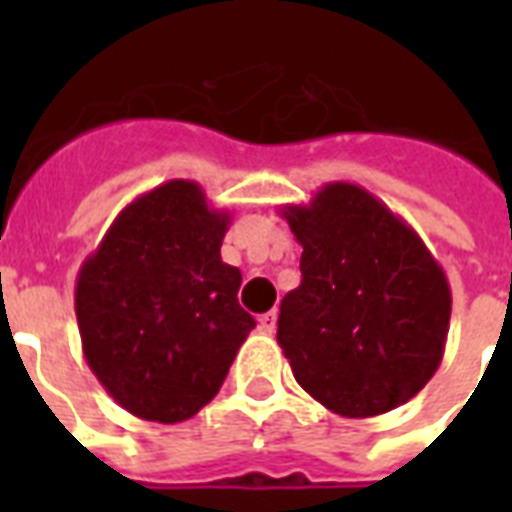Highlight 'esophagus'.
Wrapping results in <instances>:
<instances>
[{
    "label": "esophagus",
    "instance_id": "esophagus-1",
    "mask_svg": "<svg viewBox=\"0 0 512 512\" xmlns=\"http://www.w3.org/2000/svg\"><path fill=\"white\" fill-rule=\"evenodd\" d=\"M276 319H279V313L276 311L263 313V316L257 319V327H260V332H265V335H271L273 329H276Z\"/></svg>",
    "mask_w": 512,
    "mask_h": 512
}]
</instances>
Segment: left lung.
<instances>
[{"label":"left lung","mask_w":512,"mask_h":512,"mask_svg":"<svg viewBox=\"0 0 512 512\" xmlns=\"http://www.w3.org/2000/svg\"><path fill=\"white\" fill-rule=\"evenodd\" d=\"M279 212L303 247V281L281 300L276 335L295 380L342 417L406 404L444 358V268L404 217L356 183H327Z\"/></svg>","instance_id":"1"}]
</instances>
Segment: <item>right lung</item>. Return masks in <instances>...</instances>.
Segmentation results:
<instances>
[{
    "instance_id": "obj_1",
    "label": "right lung",
    "mask_w": 512,
    "mask_h": 512,
    "mask_svg": "<svg viewBox=\"0 0 512 512\" xmlns=\"http://www.w3.org/2000/svg\"><path fill=\"white\" fill-rule=\"evenodd\" d=\"M228 225L199 183L167 180L130 201L79 268L84 358L140 420H191L255 329L236 297L241 271L220 257Z\"/></svg>"
}]
</instances>
